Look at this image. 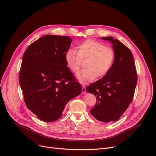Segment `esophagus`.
Returning a JSON list of instances; mask_svg holds the SVG:
<instances>
[{"label": "esophagus", "instance_id": "1", "mask_svg": "<svg viewBox=\"0 0 156 156\" xmlns=\"http://www.w3.org/2000/svg\"><path fill=\"white\" fill-rule=\"evenodd\" d=\"M81 88H82V93H85L86 92H87V91H86V88H85V87L84 86V85H82L81 86Z\"/></svg>", "mask_w": 156, "mask_h": 156}]
</instances>
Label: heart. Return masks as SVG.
Instances as JSON below:
<instances>
[{"instance_id": "b5f03b06", "label": "heart", "mask_w": 156, "mask_h": 156, "mask_svg": "<svg viewBox=\"0 0 156 156\" xmlns=\"http://www.w3.org/2000/svg\"><path fill=\"white\" fill-rule=\"evenodd\" d=\"M115 53L113 49L93 39H87L77 46V51L69 49L65 54V60L70 71L76 73L81 66V61H86L85 69L77 75L82 83L98 80L111 69Z\"/></svg>"}]
</instances>
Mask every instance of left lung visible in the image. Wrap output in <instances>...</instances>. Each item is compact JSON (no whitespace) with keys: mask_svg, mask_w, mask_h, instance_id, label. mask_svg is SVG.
<instances>
[{"mask_svg":"<svg viewBox=\"0 0 156 156\" xmlns=\"http://www.w3.org/2000/svg\"><path fill=\"white\" fill-rule=\"evenodd\" d=\"M113 44L115 56L108 73L93 83L86 90L95 95V105L90 113L103 122L119 120L131 103L137 82V74L131 51L113 37H102Z\"/></svg>","mask_w":156,"mask_h":156,"instance_id":"8db88e82","label":"left lung"}]
</instances>
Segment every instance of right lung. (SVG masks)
Here are the masks:
<instances>
[{
	"instance_id": "add662e5",
	"label": "right lung",
	"mask_w": 156,
	"mask_h": 156,
	"mask_svg": "<svg viewBox=\"0 0 156 156\" xmlns=\"http://www.w3.org/2000/svg\"><path fill=\"white\" fill-rule=\"evenodd\" d=\"M71 42L67 36L46 35L30 44L23 56L19 80L24 102L46 122L59 119L82 90L65 60Z\"/></svg>"
}]
</instances>
